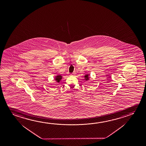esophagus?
Returning a JSON list of instances; mask_svg holds the SVG:
<instances>
[{
  "label": "esophagus",
  "mask_w": 146,
  "mask_h": 146,
  "mask_svg": "<svg viewBox=\"0 0 146 146\" xmlns=\"http://www.w3.org/2000/svg\"><path fill=\"white\" fill-rule=\"evenodd\" d=\"M75 75V73H73L72 74H71V75H72V76H74Z\"/></svg>",
  "instance_id": "esophagus-1"
}]
</instances>
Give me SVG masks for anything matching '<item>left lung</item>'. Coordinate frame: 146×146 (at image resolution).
Wrapping results in <instances>:
<instances>
[{
  "label": "left lung",
  "mask_w": 146,
  "mask_h": 146,
  "mask_svg": "<svg viewBox=\"0 0 146 146\" xmlns=\"http://www.w3.org/2000/svg\"><path fill=\"white\" fill-rule=\"evenodd\" d=\"M84 79L86 80V81H88L89 80V79L90 78V77L89 76V74H86L84 76Z\"/></svg>",
  "instance_id": "1"
}]
</instances>
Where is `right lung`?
<instances>
[{"instance_id": "right-lung-1", "label": "right lung", "mask_w": 146, "mask_h": 146, "mask_svg": "<svg viewBox=\"0 0 146 146\" xmlns=\"http://www.w3.org/2000/svg\"><path fill=\"white\" fill-rule=\"evenodd\" d=\"M62 76L61 75H60V74H58V75H57L56 76H55V77H54V79H55V81L58 83V84H59L60 82V81H61V80L62 79Z\"/></svg>"}]
</instances>
